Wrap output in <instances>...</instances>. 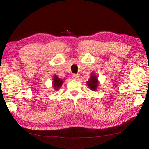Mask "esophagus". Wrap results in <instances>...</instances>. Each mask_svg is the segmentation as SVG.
<instances>
[{
    "label": "esophagus",
    "mask_w": 149,
    "mask_h": 149,
    "mask_svg": "<svg viewBox=\"0 0 149 149\" xmlns=\"http://www.w3.org/2000/svg\"><path fill=\"white\" fill-rule=\"evenodd\" d=\"M72 78H73V79H74L78 80L79 79V76L77 74H73V75H72Z\"/></svg>",
    "instance_id": "esophagus-1"
}]
</instances>
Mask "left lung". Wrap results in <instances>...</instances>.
<instances>
[{
	"instance_id": "1",
	"label": "left lung",
	"mask_w": 149,
	"mask_h": 149,
	"mask_svg": "<svg viewBox=\"0 0 149 149\" xmlns=\"http://www.w3.org/2000/svg\"><path fill=\"white\" fill-rule=\"evenodd\" d=\"M88 86L89 87V88L92 89L93 91H95L97 87V78L95 74H92L91 78H89V81L87 82Z\"/></svg>"
}]
</instances>
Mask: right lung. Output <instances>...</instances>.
<instances>
[{"label":"right lung","mask_w":149,"mask_h":149,"mask_svg":"<svg viewBox=\"0 0 149 149\" xmlns=\"http://www.w3.org/2000/svg\"><path fill=\"white\" fill-rule=\"evenodd\" d=\"M63 80L60 79V78H58V77L57 76H54L53 77V87L55 89H58L60 87H61V84H63Z\"/></svg>","instance_id":"right-lung-1"}]
</instances>
